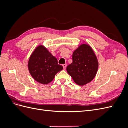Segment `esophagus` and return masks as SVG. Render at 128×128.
I'll list each match as a JSON object with an SVG mask.
<instances>
[{
  "label": "esophagus",
  "instance_id": "34e87169",
  "mask_svg": "<svg viewBox=\"0 0 128 128\" xmlns=\"http://www.w3.org/2000/svg\"><path fill=\"white\" fill-rule=\"evenodd\" d=\"M62 66L64 67V69H66V67H67V64H64L62 65Z\"/></svg>",
  "mask_w": 128,
  "mask_h": 128
}]
</instances>
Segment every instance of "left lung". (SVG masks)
<instances>
[{
  "label": "left lung",
  "mask_w": 128,
  "mask_h": 128,
  "mask_svg": "<svg viewBox=\"0 0 128 128\" xmlns=\"http://www.w3.org/2000/svg\"><path fill=\"white\" fill-rule=\"evenodd\" d=\"M72 59V62L66 69L74 81L80 86L91 82L97 72L98 61L91 46L81 44L74 51Z\"/></svg>",
  "instance_id": "obj_1"
}]
</instances>
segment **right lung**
Segmentation results:
<instances>
[{"label":"right lung","mask_w":128,"mask_h":128,"mask_svg":"<svg viewBox=\"0 0 128 128\" xmlns=\"http://www.w3.org/2000/svg\"><path fill=\"white\" fill-rule=\"evenodd\" d=\"M28 67L32 78L41 84H47L53 80L56 73L63 67L43 45H39L31 54Z\"/></svg>","instance_id":"obj_1"}]
</instances>
